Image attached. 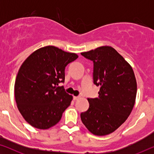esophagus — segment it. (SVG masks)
<instances>
[{
	"label": "esophagus",
	"mask_w": 154,
	"mask_h": 154,
	"mask_svg": "<svg viewBox=\"0 0 154 154\" xmlns=\"http://www.w3.org/2000/svg\"><path fill=\"white\" fill-rule=\"evenodd\" d=\"M79 99H80V96H77V97L74 96V97H73V100H79Z\"/></svg>",
	"instance_id": "34e87169"
}]
</instances>
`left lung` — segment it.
Listing matches in <instances>:
<instances>
[{
	"instance_id": "1",
	"label": "left lung",
	"mask_w": 154,
	"mask_h": 154,
	"mask_svg": "<svg viewBox=\"0 0 154 154\" xmlns=\"http://www.w3.org/2000/svg\"><path fill=\"white\" fill-rule=\"evenodd\" d=\"M81 54L93 62L94 83L100 86L98 97L88 98L90 106L81 113V121L92 134L106 135L117 130L133 109L135 75L129 63L111 46H102Z\"/></svg>"
}]
</instances>
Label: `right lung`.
<instances>
[{
  "instance_id": "add662e5",
  "label": "right lung",
  "mask_w": 154,
  "mask_h": 154,
  "mask_svg": "<svg viewBox=\"0 0 154 154\" xmlns=\"http://www.w3.org/2000/svg\"><path fill=\"white\" fill-rule=\"evenodd\" d=\"M78 57L75 53L48 45L35 50L21 65L14 97L18 110L31 126L47 130L60 121L73 96L57 85L64 81L67 64Z\"/></svg>"
}]
</instances>
